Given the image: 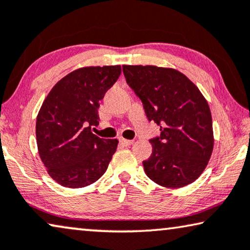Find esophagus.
I'll return each mask as SVG.
<instances>
[{"mask_svg":"<svg viewBox=\"0 0 250 250\" xmlns=\"http://www.w3.org/2000/svg\"><path fill=\"white\" fill-rule=\"evenodd\" d=\"M121 143L124 144V146H132V144L134 143V141L126 140V139H121Z\"/></svg>","mask_w":250,"mask_h":250,"instance_id":"esophagus-1","label":"esophagus"}]
</instances>
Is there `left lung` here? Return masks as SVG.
Masks as SVG:
<instances>
[{"label":"left lung","instance_id":"1","mask_svg":"<svg viewBox=\"0 0 250 250\" xmlns=\"http://www.w3.org/2000/svg\"><path fill=\"white\" fill-rule=\"evenodd\" d=\"M126 82L143 104L146 117L160 126L150 140L144 171L158 185L179 188L195 182L213 151L212 116L196 85L182 72L154 65H123Z\"/></svg>","mask_w":250,"mask_h":250}]
</instances>
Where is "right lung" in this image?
<instances>
[{
    "instance_id": "right-lung-1",
    "label": "right lung",
    "mask_w": 250,
    "mask_h": 250,
    "mask_svg": "<svg viewBox=\"0 0 250 250\" xmlns=\"http://www.w3.org/2000/svg\"><path fill=\"white\" fill-rule=\"evenodd\" d=\"M121 65L78 68L56 83L36 122L38 152L60 185H91L106 172L118 141L92 133L99 124L100 100L121 75Z\"/></svg>"
}]
</instances>
